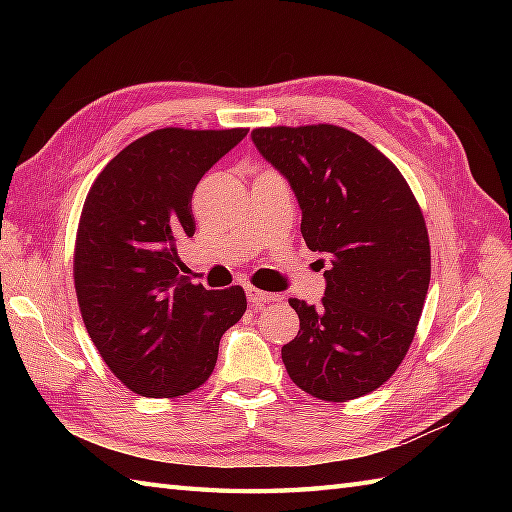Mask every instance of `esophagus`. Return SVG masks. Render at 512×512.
Wrapping results in <instances>:
<instances>
[{"mask_svg": "<svg viewBox=\"0 0 512 512\" xmlns=\"http://www.w3.org/2000/svg\"><path fill=\"white\" fill-rule=\"evenodd\" d=\"M246 297H248L250 303H253V306H264V303L279 301V297L273 295V292L259 290V288H255V286H248V288H246Z\"/></svg>", "mask_w": 512, "mask_h": 512, "instance_id": "1", "label": "esophagus"}]
</instances>
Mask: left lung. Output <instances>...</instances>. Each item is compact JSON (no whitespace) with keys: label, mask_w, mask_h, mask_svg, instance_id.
Returning <instances> with one entry per match:
<instances>
[{"label":"left lung","mask_w":512,"mask_h":512,"mask_svg":"<svg viewBox=\"0 0 512 512\" xmlns=\"http://www.w3.org/2000/svg\"><path fill=\"white\" fill-rule=\"evenodd\" d=\"M250 136L295 191L308 248L330 262L319 306L290 299L299 334L281 347L288 376L319 400L361 398L394 376L427 299L420 204L394 162L350 129L279 125Z\"/></svg>","instance_id":"1"}]
</instances>
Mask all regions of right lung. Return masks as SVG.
<instances>
[{"mask_svg": "<svg viewBox=\"0 0 512 512\" xmlns=\"http://www.w3.org/2000/svg\"><path fill=\"white\" fill-rule=\"evenodd\" d=\"M248 129H156L96 176L74 244L81 317L105 365L134 394L176 398L215 369L222 334L246 312L242 286L206 290L180 275L202 176Z\"/></svg>", "mask_w": 512, "mask_h": 512, "instance_id": "1", "label": "right lung"}]
</instances>
